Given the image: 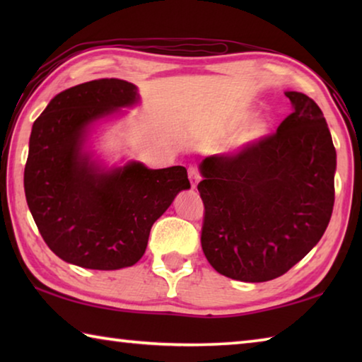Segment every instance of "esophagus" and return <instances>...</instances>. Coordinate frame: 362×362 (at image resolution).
Returning a JSON list of instances; mask_svg holds the SVG:
<instances>
[{
    "label": "esophagus",
    "mask_w": 362,
    "mask_h": 362,
    "mask_svg": "<svg viewBox=\"0 0 362 362\" xmlns=\"http://www.w3.org/2000/svg\"><path fill=\"white\" fill-rule=\"evenodd\" d=\"M188 179H189V182H192V187H193V188L199 183L201 174H199V170L196 169L194 166H189V168H188Z\"/></svg>",
    "instance_id": "1"
}]
</instances>
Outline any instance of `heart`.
Instances as JSON below:
<instances>
[{
  "mask_svg": "<svg viewBox=\"0 0 362 362\" xmlns=\"http://www.w3.org/2000/svg\"><path fill=\"white\" fill-rule=\"evenodd\" d=\"M247 115L249 112L246 110H238V112L230 113L214 126L211 132L212 137H225V146L231 151H240L257 144L269 132L272 124L267 118H255L244 122Z\"/></svg>",
  "mask_w": 362,
  "mask_h": 362,
  "instance_id": "heart-1",
  "label": "heart"
}]
</instances>
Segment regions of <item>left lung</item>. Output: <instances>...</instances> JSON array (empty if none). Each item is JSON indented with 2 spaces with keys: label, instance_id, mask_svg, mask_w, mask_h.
I'll return each mask as SVG.
<instances>
[{
  "label": "left lung",
  "instance_id": "left-lung-1",
  "mask_svg": "<svg viewBox=\"0 0 362 362\" xmlns=\"http://www.w3.org/2000/svg\"><path fill=\"white\" fill-rule=\"evenodd\" d=\"M278 131L201 164V246L216 272L244 283L283 276L313 249L332 216L337 155L317 103L286 93Z\"/></svg>",
  "mask_w": 362,
  "mask_h": 362
}]
</instances>
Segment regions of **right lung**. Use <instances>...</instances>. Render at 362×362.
I'll return each mask as SVG.
<instances>
[{
	"mask_svg": "<svg viewBox=\"0 0 362 362\" xmlns=\"http://www.w3.org/2000/svg\"><path fill=\"white\" fill-rule=\"evenodd\" d=\"M132 83L102 78L57 94L33 122L23 173L28 209L47 247L90 269H119L145 254L153 223L180 189L187 169L129 163L99 173L79 153L86 126L132 105Z\"/></svg>",
	"mask_w": 362,
	"mask_h": 362,
	"instance_id": "right-lung-1",
	"label": "right lung"
}]
</instances>
